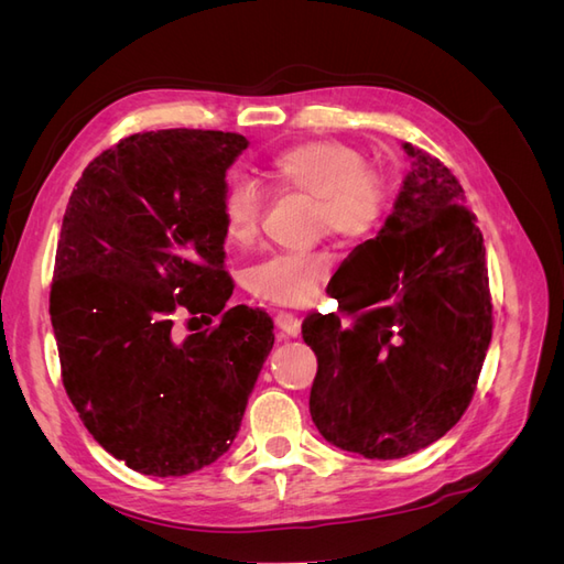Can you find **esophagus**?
Here are the masks:
<instances>
[{
  "label": "esophagus",
  "instance_id": "1",
  "mask_svg": "<svg viewBox=\"0 0 564 564\" xmlns=\"http://www.w3.org/2000/svg\"><path fill=\"white\" fill-rule=\"evenodd\" d=\"M275 324L282 334L286 336H299L301 334V317L294 313H278Z\"/></svg>",
  "mask_w": 564,
  "mask_h": 564
}]
</instances>
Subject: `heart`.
I'll return each mask as SVG.
<instances>
[{
  "label": "heart",
  "mask_w": 564,
  "mask_h": 564,
  "mask_svg": "<svg viewBox=\"0 0 564 564\" xmlns=\"http://www.w3.org/2000/svg\"><path fill=\"white\" fill-rule=\"evenodd\" d=\"M265 176L280 191L311 197L313 235L357 240L379 226L386 187L355 148L338 141H303L278 150ZM263 197L249 181H230L220 197L224 235L232 247H249L261 228ZM329 256L313 251L275 253L245 270L247 292L272 305L311 301L329 275Z\"/></svg>",
  "instance_id": "1"
}]
</instances>
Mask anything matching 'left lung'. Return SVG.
<instances>
[{
    "instance_id": "obj_1",
    "label": "left lung",
    "mask_w": 564,
    "mask_h": 564,
    "mask_svg": "<svg viewBox=\"0 0 564 564\" xmlns=\"http://www.w3.org/2000/svg\"><path fill=\"white\" fill-rule=\"evenodd\" d=\"M402 148L412 172L392 214L338 270L334 299L352 324L315 313L301 327L317 355V431L383 460L433 445L464 416L494 324L482 232L464 187L437 158ZM352 281L375 284L355 293Z\"/></svg>"
}]
</instances>
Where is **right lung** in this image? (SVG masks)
Returning <instances> with one entry per match:
<instances>
[{"instance_id":"add662e5","label":"right lung","mask_w":564,"mask_h":564,"mask_svg":"<svg viewBox=\"0 0 564 564\" xmlns=\"http://www.w3.org/2000/svg\"><path fill=\"white\" fill-rule=\"evenodd\" d=\"M247 145L230 131L133 133L67 202L48 296L63 386L98 445L143 475L224 456L275 344L270 315L247 305L174 334L176 313L216 317L232 294L220 197Z\"/></svg>"}]
</instances>
